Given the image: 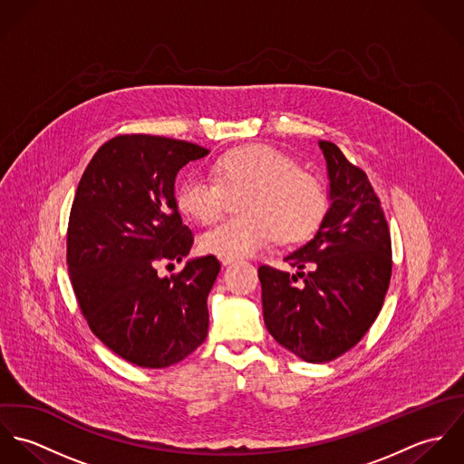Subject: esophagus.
Here are the masks:
<instances>
[{"instance_id": "1", "label": "esophagus", "mask_w": 464, "mask_h": 464, "mask_svg": "<svg viewBox=\"0 0 464 464\" xmlns=\"http://www.w3.org/2000/svg\"><path fill=\"white\" fill-rule=\"evenodd\" d=\"M219 261H221V265L223 266H228L232 265L236 259H228V257H219Z\"/></svg>"}]
</instances>
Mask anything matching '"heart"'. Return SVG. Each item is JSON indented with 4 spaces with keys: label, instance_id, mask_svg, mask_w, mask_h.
I'll return each mask as SVG.
<instances>
[{
    "label": "heart",
    "instance_id": "1",
    "mask_svg": "<svg viewBox=\"0 0 464 464\" xmlns=\"http://www.w3.org/2000/svg\"><path fill=\"white\" fill-rule=\"evenodd\" d=\"M214 177L189 173L175 191L182 216L210 223L219 214L225 191L245 193V216L223 219L199 236V248L218 257L241 259L267 248L276 237L300 243L320 225L327 198L322 184L287 153L271 146H246L214 162Z\"/></svg>",
    "mask_w": 464,
    "mask_h": 464
}]
</instances>
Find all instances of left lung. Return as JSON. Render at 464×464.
Instances as JSON below:
<instances>
[{"instance_id":"1","label":"left lung","mask_w":464,"mask_h":464,"mask_svg":"<svg viewBox=\"0 0 464 464\" xmlns=\"http://www.w3.org/2000/svg\"><path fill=\"white\" fill-rule=\"evenodd\" d=\"M329 208L313 236L284 257L295 273L259 267L267 332L307 362H329L355 346L379 316L392 278V237L362 169L329 140L318 142Z\"/></svg>"}]
</instances>
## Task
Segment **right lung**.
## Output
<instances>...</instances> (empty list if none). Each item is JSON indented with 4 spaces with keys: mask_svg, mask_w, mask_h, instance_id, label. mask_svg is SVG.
Listing matches in <instances>:
<instances>
[{
    "mask_svg": "<svg viewBox=\"0 0 464 464\" xmlns=\"http://www.w3.org/2000/svg\"><path fill=\"white\" fill-rule=\"evenodd\" d=\"M198 144L120 135L91 159L67 228V269L94 335L140 368H168L193 353L208 331L207 296L219 273L214 256L188 259L159 276V261L182 263L193 245L175 203V180Z\"/></svg>",
    "mask_w": 464,
    "mask_h": 464,
    "instance_id": "right-lung-1",
    "label": "right lung"
}]
</instances>
